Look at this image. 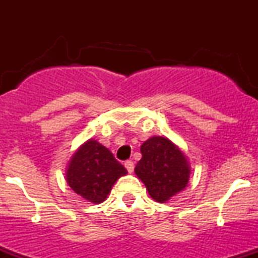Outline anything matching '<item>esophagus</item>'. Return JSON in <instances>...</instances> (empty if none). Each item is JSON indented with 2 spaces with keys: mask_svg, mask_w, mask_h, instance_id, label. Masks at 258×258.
Listing matches in <instances>:
<instances>
[{
  "mask_svg": "<svg viewBox=\"0 0 258 258\" xmlns=\"http://www.w3.org/2000/svg\"><path fill=\"white\" fill-rule=\"evenodd\" d=\"M125 167L130 173L133 172V170H135V164H133L132 160H127V161L125 162Z\"/></svg>",
  "mask_w": 258,
  "mask_h": 258,
  "instance_id": "obj_1",
  "label": "esophagus"
}]
</instances>
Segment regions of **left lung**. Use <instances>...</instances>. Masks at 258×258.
<instances>
[{"label": "left lung", "mask_w": 258, "mask_h": 258, "mask_svg": "<svg viewBox=\"0 0 258 258\" xmlns=\"http://www.w3.org/2000/svg\"><path fill=\"white\" fill-rule=\"evenodd\" d=\"M135 172L154 200L165 203L188 184L190 168L184 154L165 137H153L141 147Z\"/></svg>", "instance_id": "1"}]
</instances>
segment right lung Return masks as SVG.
Masks as SVG:
<instances>
[{
  "mask_svg": "<svg viewBox=\"0 0 258 258\" xmlns=\"http://www.w3.org/2000/svg\"><path fill=\"white\" fill-rule=\"evenodd\" d=\"M126 173V168L110 150L90 139L73 155L67 180L76 194L91 203L99 204L106 199L114 183Z\"/></svg>",
  "mask_w": 258,
  "mask_h": 258,
  "instance_id": "1",
  "label": "right lung"
}]
</instances>
